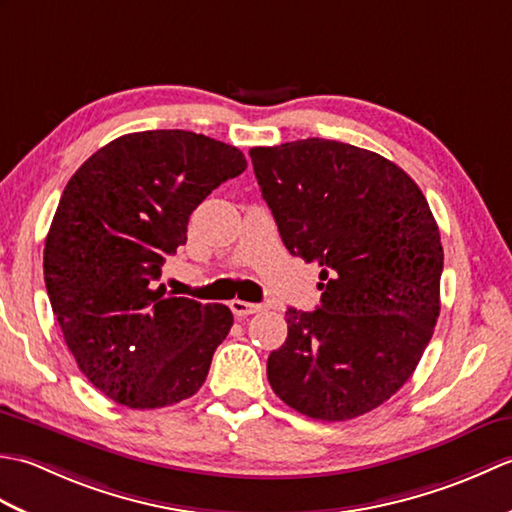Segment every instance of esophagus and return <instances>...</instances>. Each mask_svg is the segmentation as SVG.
<instances>
[{
    "instance_id": "obj_1",
    "label": "esophagus",
    "mask_w": 512,
    "mask_h": 512,
    "mask_svg": "<svg viewBox=\"0 0 512 512\" xmlns=\"http://www.w3.org/2000/svg\"><path fill=\"white\" fill-rule=\"evenodd\" d=\"M228 306H231L235 317H248V314H255V312L262 310L259 303H250V301H242V299H233L231 303H228Z\"/></svg>"
}]
</instances>
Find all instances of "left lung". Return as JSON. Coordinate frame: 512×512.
Returning a JSON list of instances; mask_svg holds the SVG:
<instances>
[{"label":"left lung","instance_id":"obj_1","mask_svg":"<svg viewBox=\"0 0 512 512\" xmlns=\"http://www.w3.org/2000/svg\"><path fill=\"white\" fill-rule=\"evenodd\" d=\"M250 160L290 255L321 266L317 310H288L268 383L314 420H352L407 383L440 314L444 253L420 187L339 140L253 147Z\"/></svg>","mask_w":512,"mask_h":512}]
</instances>
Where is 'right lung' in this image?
Returning a JSON list of instances; mask_svg holds the SVG:
<instances>
[{
  "mask_svg": "<svg viewBox=\"0 0 512 512\" xmlns=\"http://www.w3.org/2000/svg\"><path fill=\"white\" fill-rule=\"evenodd\" d=\"M246 169L233 145L184 129L125 134L76 169L52 217L43 279L81 372L129 409L191 398L233 325L222 303L167 295L162 264L189 215Z\"/></svg>",
  "mask_w": 512,
  "mask_h": 512,
  "instance_id": "right-lung-1",
  "label": "right lung"
}]
</instances>
